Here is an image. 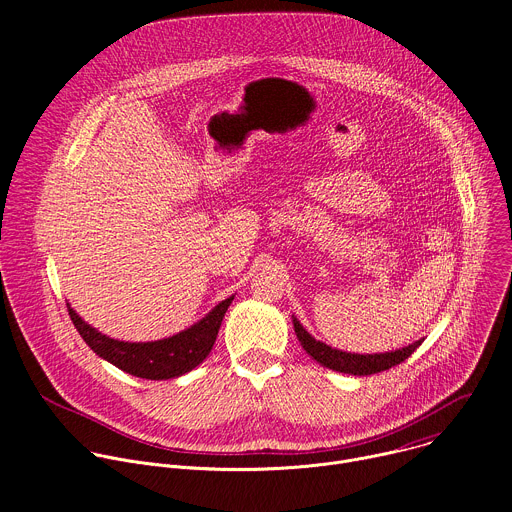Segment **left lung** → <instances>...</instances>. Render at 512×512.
<instances>
[{"label":"left lung","instance_id":"8db88e82","mask_svg":"<svg viewBox=\"0 0 512 512\" xmlns=\"http://www.w3.org/2000/svg\"><path fill=\"white\" fill-rule=\"evenodd\" d=\"M291 322H294V330H296V336L300 340V344L304 346V350L316 360L320 362L322 367L326 369H332V371H338V373H344V375H354V377H364V375H375V373H381V371H387L391 367H395V364L403 362L405 358H409L417 348L419 344L423 342L421 340H415L413 344L409 346H403L399 350H391V352H377V354H358V352H344V350H338V348H332L320 340H316L302 324L296 316H291Z\"/></svg>","mask_w":512,"mask_h":512}]
</instances>
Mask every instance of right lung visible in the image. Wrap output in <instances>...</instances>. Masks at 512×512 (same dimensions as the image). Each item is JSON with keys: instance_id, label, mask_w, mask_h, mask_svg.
<instances>
[{"instance_id": "obj_1", "label": "right lung", "mask_w": 512, "mask_h": 512, "mask_svg": "<svg viewBox=\"0 0 512 512\" xmlns=\"http://www.w3.org/2000/svg\"><path fill=\"white\" fill-rule=\"evenodd\" d=\"M235 296L216 304L202 320L192 324L190 328L162 340L154 342H125L109 338L99 332L91 324H87L75 310L68 306V316L83 336V340L97 352L103 360L115 364L117 369L150 381H166L176 379L192 369L208 356L212 344L216 340L218 328L231 306Z\"/></svg>"}]
</instances>
